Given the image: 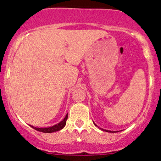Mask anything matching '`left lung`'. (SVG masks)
Instances as JSON below:
<instances>
[{"instance_id":"8db88e82","label":"left lung","mask_w":161,"mask_h":161,"mask_svg":"<svg viewBox=\"0 0 161 161\" xmlns=\"http://www.w3.org/2000/svg\"><path fill=\"white\" fill-rule=\"evenodd\" d=\"M95 125H96V126H97V125H96L95 123ZM102 129V130L105 131V132H115V131H110V130H106V129Z\"/></svg>"}]
</instances>
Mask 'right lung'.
Instances as JSON below:
<instances>
[{"mask_svg":"<svg viewBox=\"0 0 161 161\" xmlns=\"http://www.w3.org/2000/svg\"><path fill=\"white\" fill-rule=\"evenodd\" d=\"M67 118H68V114H66L65 117H64V119H63L60 123H59L58 124H56L51 127H47V128H37V127L33 126V125H30V126L34 129H36L37 131H39V132H45V133H51V132H57V131L60 130V129L64 128V127L66 125V119H67Z\"/></svg>","mask_w":161,"mask_h":161,"instance_id":"1","label":"right lung"}]
</instances>
